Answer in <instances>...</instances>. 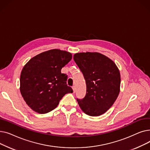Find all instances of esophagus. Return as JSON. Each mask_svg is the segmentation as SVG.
<instances>
[{
    "label": "esophagus",
    "instance_id": "obj_1",
    "mask_svg": "<svg viewBox=\"0 0 150 150\" xmlns=\"http://www.w3.org/2000/svg\"><path fill=\"white\" fill-rule=\"evenodd\" d=\"M72 89H73L74 92H75V86H72Z\"/></svg>",
    "mask_w": 150,
    "mask_h": 150
}]
</instances>
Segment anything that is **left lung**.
<instances>
[{"label":"left lung","instance_id":"obj_1","mask_svg":"<svg viewBox=\"0 0 150 150\" xmlns=\"http://www.w3.org/2000/svg\"><path fill=\"white\" fill-rule=\"evenodd\" d=\"M74 59L84 75L86 94L76 100L82 111L99 116L111 108L120 92V74L115 63L97 52L78 53Z\"/></svg>","mask_w":150,"mask_h":150}]
</instances>
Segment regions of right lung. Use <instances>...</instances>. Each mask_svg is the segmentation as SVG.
<instances>
[{"label":"right lung","mask_w":150,"mask_h":150,"mask_svg":"<svg viewBox=\"0 0 150 150\" xmlns=\"http://www.w3.org/2000/svg\"><path fill=\"white\" fill-rule=\"evenodd\" d=\"M70 53L52 49L34 57L23 67L20 91L27 105L39 114L49 112L65 94L72 93L67 84V75L61 69L72 59Z\"/></svg>","instance_id":"obj_1"}]
</instances>
